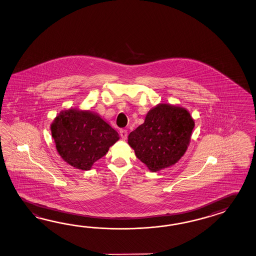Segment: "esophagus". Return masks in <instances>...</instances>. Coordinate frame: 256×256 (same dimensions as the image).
Wrapping results in <instances>:
<instances>
[{"mask_svg":"<svg viewBox=\"0 0 256 256\" xmlns=\"http://www.w3.org/2000/svg\"><path fill=\"white\" fill-rule=\"evenodd\" d=\"M127 134H128V132L126 129H120V136L122 139H126L127 138Z\"/></svg>","mask_w":256,"mask_h":256,"instance_id":"34e87169","label":"esophagus"}]
</instances>
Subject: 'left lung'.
<instances>
[{
  "label": "left lung",
  "instance_id": "1",
  "mask_svg": "<svg viewBox=\"0 0 256 256\" xmlns=\"http://www.w3.org/2000/svg\"><path fill=\"white\" fill-rule=\"evenodd\" d=\"M195 126L186 108L158 104L146 114L144 122L128 136L136 157L152 172L176 164L190 144Z\"/></svg>",
  "mask_w": 256,
  "mask_h": 256
}]
</instances>
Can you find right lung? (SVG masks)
<instances>
[{
  "instance_id": "1",
  "label": "right lung",
  "mask_w": 256,
  "mask_h": 256,
  "mask_svg": "<svg viewBox=\"0 0 256 256\" xmlns=\"http://www.w3.org/2000/svg\"><path fill=\"white\" fill-rule=\"evenodd\" d=\"M51 131L59 155L80 170L91 169L120 139L117 131L98 115L77 110L60 112Z\"/></svg>"
}]
</instances>
